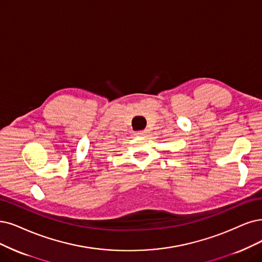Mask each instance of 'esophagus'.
Masks as SVG:
<instances>
[{"label": "esophagus", "instance_id": "34e87169", "mask_svg": "<svg viewBox=\"0 0 262 262\" xmlns=\"http://www.w3.org/2000/svg\"><path fill=\"white\" fill-rule=\"evenodd\" d=\"M148 129H144V130H140V132H136L135 133V135H137V136H144V135L148 134Z\"/></svg>", "mask_w": 262, "mask_h": 262}]
</instances>
